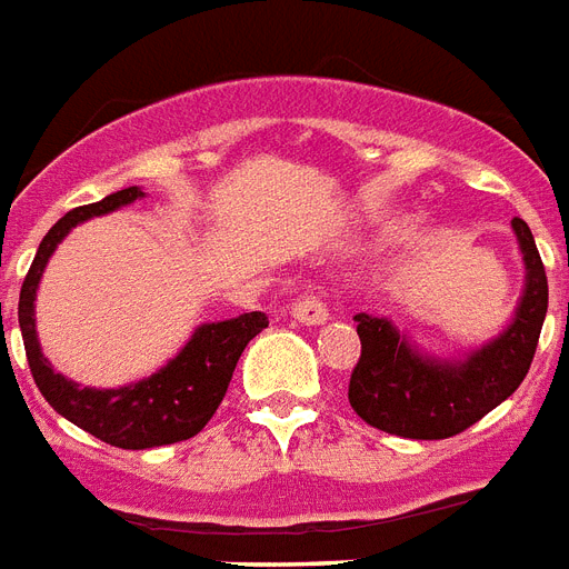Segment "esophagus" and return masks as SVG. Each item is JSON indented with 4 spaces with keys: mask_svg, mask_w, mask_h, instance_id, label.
<instances>
[{
    "mask_svg": "<svg viewBox=\"0 0 569 569\" xmlns=\"http://www.w3.org/2000/svg\"><path fill=\"white\" fill-rule=\"evenodd\" d=\"M290 313H293V320L306 322V326H322L329 320V308L317 297H302L297 306L290 308Z\"/></svg>",
    "mask_w": 569,
    "mask_h": 569,
    "instance_id": "34e87169",
    "label": "esophagus"
}]
</instances>
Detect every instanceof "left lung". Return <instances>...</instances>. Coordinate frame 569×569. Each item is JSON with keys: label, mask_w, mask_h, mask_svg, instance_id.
Returning a JSON list of instances; mask_svg holds the SVG:
<instances>
[{"label": "left lung", "mask_w": 569, "mask_h": 569, "mask_svg": "<svg viewBox=\"0 0 569 569\" xmlns=\"http://www.w3.org/2000/svg\"><path fill=\"white\" fill-rule=\"evenodd\" d=\"M522 256V293L506 329L461 356L417 347L388 317L356 313L361 358L349 379V406L376 429L413 440H443L506 402L531 367L549 306L543 261L531 229L511 220Z\"/></svg>", "instance_id": "left-lung-1"}]
</instances>
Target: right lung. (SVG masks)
Instances as JSON below:
<instances>
[{
    "mask_svg": "<svg viewBox=\"0 0 569 569\" xmlns=\"http://www.w3.org/2000/svg\"><path fill=\"white\" fill-rule=\"evenodd\" d=\"M143 197L147 193L140 188H126L99 199L93 206L72 208L63 213L47 231V238L40 240L38 256L31 261V270L20 290L22 343H26L31 376L40 393L61 417L120 449L167 447V443H179L199 435L226 397L231 372L238 367V358L243 356L247 343L270 326L267 313L261 311L240 313L231 320L202 322L161 370L122 388H81L79 381L54 370L40 349L38 320H34V299H38L40 279H43L49 258L79 222L120 211Z\"/></svg>",
    "mask_w": 569,
    "mask_h": 569,
    "instance_id": "1",
    "label": "right lung"
}]
</instances>
